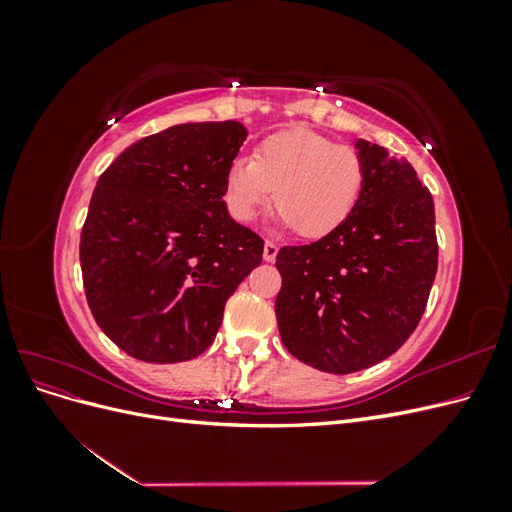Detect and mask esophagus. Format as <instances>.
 <instances>
[{
  "label": "esophagus",
  "mask_w": 512,
  "mask_h": 512,
  "mask_svg": "<svg viewBox=\"0 0 512 512\" xmlns=\"http://www.w3.org/2000/svg\"><path fill=\"white\" fill-rule=\"evenodd\" d=\"M277 252H280V247H277L273 241H265V252H262V258L267 262H273L277 258Z\"/></svg>",
  "instance_id": "esophagus-1"
}]
</instances>
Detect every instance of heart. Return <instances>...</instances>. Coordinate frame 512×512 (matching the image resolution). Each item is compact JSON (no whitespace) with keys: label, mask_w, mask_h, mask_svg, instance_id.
Here are the masks:
<instances>
[{"label":"heart","mask_w":512,"mask_h":512,"mask_svg":"<svg viewBox=\"0 0 512 512\" xmlns=\"http://www.w3.org/2000/svg\"><path fill=\"white\" fill-rule=\"evenodd\" d=\"M365 166L359 151L312 130H286L262 141L252 160L230 162L224 203L237 222H254L262 209H280V224L305 239L327 237L359 205Z\"/></svg>","instance_id":"b5f03b06"}]
</instances>
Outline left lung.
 Returning a JSON list of instances; mask_svg holds the SVG:
<instances>
[{"label": "left lung", "instance_id": "1", "mask_svg": "<svg viewBox=\"0 0 512 512\" xmlns=\"http://www.w3.org/2000/svg\"><path fill=\"white\" fill-rule=\"evenodd\" d=\"M359 205L331 235L282 247L275 299L286 350L329 374L384 361L416 329L438 271L433 198L404 158L359 138Z\"/></svg>", "mask_w": 512, "mask_h": 512}]
</instances>
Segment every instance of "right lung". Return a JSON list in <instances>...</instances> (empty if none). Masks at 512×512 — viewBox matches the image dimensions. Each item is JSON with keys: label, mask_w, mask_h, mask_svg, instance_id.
I'll list each match as a JSON object with an SVG mask.
<instances>
[{"label": "right lung", "mask_w": 512, "mask_h": 512, "mask_svg": "<svg viewBox=\"0 0 512 512\" xmlns=\"http://www.w3.org/2000/svg\"><path fill=\"white\" fill-rule=\"evenodd\" d=\"M247 130L179 123L130 145L91 196L81 269L91 314L147 363L203 354L224 305L262 262V239L230 218L224 179Z\"/></svg>", "instance_id": "obj_1"}]
</instances>
